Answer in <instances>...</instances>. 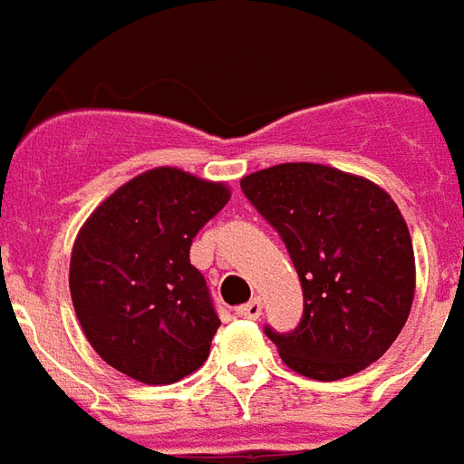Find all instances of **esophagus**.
I'll use <instances>...</instances> for the list:
<instances>
[{"instance_id": "1", "label": "esophagus", "mask_w": 464, "mask_h": 464, "mask_svg": "<svg viewBox=\"0 0 464 464\" xmlns=\"http://www.w3.org/2000/svg\"><path fill=\"white\" fill-rule=\"evenodd\" d=\"M236 313H238L241 318H251V321H258V318H261V313H263L261 298H251V301L246 303V305H241V308H238Z\"/></svg>"}]
</instances>
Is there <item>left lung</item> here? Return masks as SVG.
I'll return each instance as SVG.
<instances>
[{
  "label": "left lung",
  "instance_id": "obj_1",
  "mask_svg": "<svg viewBox=\"0 0 464 464\" xmlns=\"http://www.w3.org/2000/svg\"><path fill=\"white\" fill-rule=\"evenodd\" d=\"M241 188L281 233L303 285L298 328H266L283 362L313 380L368 368L400 335L415 295V253L395 201L323 163H278L243 176Z\"/></svg>",
  "mask_w": 464,
  "mask_h": 464
}]
</instances>
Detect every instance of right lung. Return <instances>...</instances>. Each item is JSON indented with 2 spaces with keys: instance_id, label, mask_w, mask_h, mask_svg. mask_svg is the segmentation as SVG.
I'll return each mask as SVG.
<instances>
[{
  "instance_id": "right-lung-1",
  "label": "right lung",
  "mask_w": 464,
  "mask_h": 464,
  "mask_svg": "<svg viewBox=\"0 0 464 464\" xmlns=\"http://www.w3.org/2000/svg\"><path fill=\"white\" fill-rule=\"evenodd\" d=\"M228 198L226 183L161 166L123 183L86 218L69 291L86 341L111 368L171 385L206 362L221 321L188 251Z\"/></svg>"
}]
</instances>
